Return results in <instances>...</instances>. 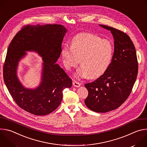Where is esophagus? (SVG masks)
<instances>
[{
    "label": "esophagus",
    "mask_w": 147,
    "mask_h": 147,
    "mask_svg": "<svg viewBox=\"0 0 147 147\" xmlns=\"http://www.w3.org/2000/svg\"><path fill=\"white\" fill-rule=\"evenodd\" d=\"M73 86L75 87H80V86H81V84L79 83V82H78L76 81H73Z\"/></svg>",
    "instance_id": "obj_1"
}]
</instances>
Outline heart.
<instances>
[{
	"label": "heart",
	"mask_w": 147,
	"mask_h": 147,
	"mask_svg": "<svg viewBox=\"0 0 147 147\" xmlns=\"http://www.w3.org/2000/svg\"><path fill=\"white\" fill-rule=\"evenodd\" d=\"M61 57L67 70L81 65L77 77L96 78L107 71L113 57V47L108 39H102L91 33H81L71 40V47L65 45L61 49Z\"/></svg>",
	"instance_id": "heart-1"
}]
</instances>
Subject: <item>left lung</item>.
I'll use <instances>...</instances> for the list:
<instances>
[{
	"mask_svg": "<svg viewBox=\"0 0 147 147\" xmlns=\"http://www.w3.org/2000/svg\"><path fill=\"white\" fill-rule=\"evenodd\" d=\"M99 26L111 31L114 39V53L107 71L85 84L88 95L84 102L91 111L105 113L118 108L129 97L137 78L138 61L129 36L113 27Z\"/></svg>",
	"mask_w": 147,
	"mask_h": 147,
	"instance_id": "left-lung-1",
	"label": "left lung"
}]
</instances>
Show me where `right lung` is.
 <instances>
[{
	"mask_svg": "<svg viewBox=\"0 0 147 147\" xmlns=\"http://www.w3.org/2000/svg\"><path fill=\"white\" fill-rule=\"evenodd\" d=\"M67 31L60 24L28 25L14 36L9 46L3 66L5 83L18 106L31 114L52 113L61 102L63 90L72 86L71 79L56 63ZM26 51L37 53L43 60L41 81L34 89L24 87L17 76L19 61Z\"/></svg>",
	"mask_w": 147,
	"mask_h": 147,
	"instance_id": "right-lung-1",
	"label": "right lung"
}]
</instances>
